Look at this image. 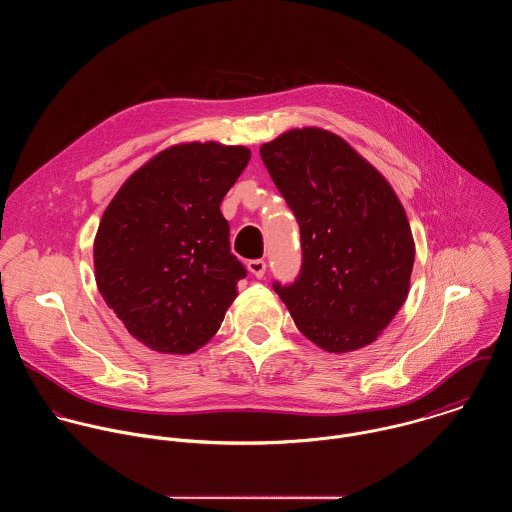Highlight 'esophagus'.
<instances>
[{"label":"esophagus","mask_w":512,"mask_h":512,"mask_svg":"<svg viewBox=\"0 0 512 512\" xmlns=\"http://www.w3.org/2000/svg\"><path fill=\"white\" fill-rule=\"evenodd\" d=\"M248 272L254 276V278H264L266 274V262L264 260H250L248 262Z\"/></svg>","instance_id":"1"}]
</instances>
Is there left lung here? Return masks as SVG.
Segmentation results:
<instances>
[{
	"label": "left lung",
	"mask_w": 512,
	"mask_h": 512,
	"mask_svg": "<svg viewBox=\"0 0 512 512\" xmlns=\"http://www.w3.org/2000/svg\"><path fill=\"white\" fill-rule=\"evenodd\" d=\"M260 155L301 232V272L274 290L319 349L370 345L410 292L416 246L400 199L361 153L321 128L284 132Z\"/></svg>",
	"instance_id": "obj_1"
}]
</instances>
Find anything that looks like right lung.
<instances>
[{"mask_svg":"<svg viewBox=\"0 0 512 512\" xmlns=\"http://www.w3.org/2000/svg\"><path fill=\"white\" fill-rule=\"evenodd\" d=\"M250 155L219 142L167 147L126 179L100 219L98 292L157 353L191 355L207 345L246 278L220 203Z\"/></svg>","mask_w":512,"mask_h":512,"instance_id":"add662e5","label":"right lung"}]
</instances>
